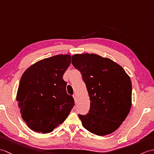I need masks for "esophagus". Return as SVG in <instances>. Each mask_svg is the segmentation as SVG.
Listing matches in <instances>:
<instances>
[{
    "label": "esophagus",
    "instance_id": "34e87169",
    "mask_svg": "<svg viewBox=\"0 0 154 154\" xmlns=\"http://www.w3.org/2000/svg\"><path fill=\"white\" fill-rule=\"evenodd\" d=\"M73 98H74V100H75V103H76V100H77V95L75 94H74L73 95Z\"/></svg>",
    "mask_w": 154,
    "mask_h": 154
}]
</instances>
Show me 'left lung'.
Returning a JSON list of instances; mask_svg holds the SVG:
<instances>
[{
	"label": "left lung",
	"instance_id": "obj_1",
	"mask_svg": "<svg viewBox=\"0 0 154 154\" xmlns=\"http://www.w3.org/2000/svg\"><path fill=\"white\" fill-rule=\"evenodd\" d=\"M71 63L82 75L90 99V109L79 114L83 126L97 136L114 132L132 105V83L124 69L97 54H75Z\"/></svg>",
	"mask_w": 154,
	"mask_h": 154
}]
</instances>
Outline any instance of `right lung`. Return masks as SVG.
Returning a JSON list of instances; mask_svg holds the SVG:
<instances>
[{"instance_id":"right-lung-1","label":"right lung","mask_w":154,"mask_h":154,"mask_svg":"<svg viewBox=\"0 0 154 154\" xmlns=\"http://www.w3.org/2000/svg\"><path fill=\"white\" fill-rule=\"evenodd\" d=\"M70 55H57L32 65L20 81L16 100L23 120L36 132L47 134L64 122L75 105L63 74Z\"/></svg>"}]
</instances>
